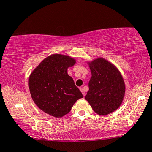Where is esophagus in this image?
Here are the masks:
<instances>
[{
    "label": "esophagus",
    "mask_w": 152,
    "mask_h": 152,
    "mask_svg": "<svg viewBox=\"0 0 152 152\" xmlns=\"http://www.w3.org/2000/svg\"><path fill=\"white\" fill-rule=\"evenodd\" d=\"M80 91H81V92H82V93H83L84 97H85V90H84V89L83 88V87H80Z\"/></svg>",
    "instance_id": "obj_1"
}]
</instances>
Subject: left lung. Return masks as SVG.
<instances>
[{
	"label": "left lung",
	"instance_id": "left-lung-1",
	"mask_svg": "<svg viewBox=\"0 0 152 152\" xmlns=\"http://www.w3.org/2000/svg\"><path fill=\"white\" fill-rule=\"evenodd\" d=\"M87 64L92 77L85 99L98 115H109L117 110L124 99L126 87L122 74L104 58L94 59Z\"/></svg>",
	"mask_w": 152,
	"mask_h": 152
}]
</instances>
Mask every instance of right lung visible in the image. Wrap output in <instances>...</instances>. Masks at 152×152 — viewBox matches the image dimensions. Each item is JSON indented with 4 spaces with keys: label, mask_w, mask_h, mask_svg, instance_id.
<instances>
[{
    "label": "right lung",
    "mask_w": 152,
    "mask_h": 152,
    "mask_svg": "<svg viewBox=\"0 0 152 152\" xmlns=\"http://www.w3.org/2000/svg\"><path fill=\"white\" fill-rule=\"evenodd\" d=\"M76 60L68 55L53 54L45 58L30 73V92L37 107L49 115L60 118L70 112L83 95L67 74Z\"/></svg>",
    "instance_id": "obj_1"
}]
</instances>
